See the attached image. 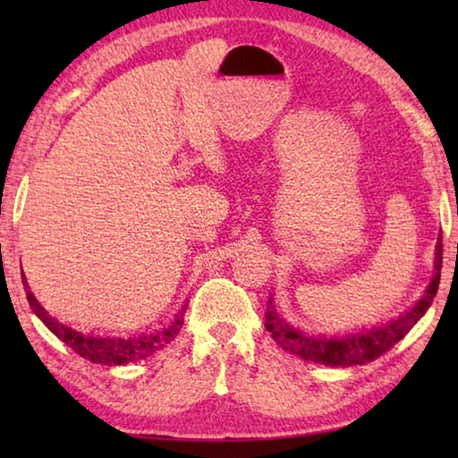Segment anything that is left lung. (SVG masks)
<instances>
[{
    "instance_id": "8db88e82",
    "label": "left lung",
    "mask_w": 458,
    "mask_h": 458,
    "mask_svg": "<svg viewBox=\"0 0 458 458\" xmlns=\"http://www.w3.org/2000/svg\"><path fill=\"white\" fill-rule=\"evenodd\" d=\"M434 268H437V273H434L432 283L426 286L422 299L418 301L408 313L398 317L396 321L382 325V327L352 333V335L341 337V339L313 337V335H307V333H303L301 329L291 327L289 323H284L281 317L275 313L273 299H268V307L265 313V327L284 352L299 355L301 360L323 363V366H333V368L363 366V363L377 360L379 355L396 345L398 341L414 327L416 321L428 311V307L432 305V299L437 297L438 283H440V268H443V238H438L437 267Z\"/></svg>"
}]
</instances>
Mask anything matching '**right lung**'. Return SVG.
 I'll use <instances>...</instances> for the list:
<instances>
[{
    "mask_svg": "<svg viewBox=\"0 0 458 458\" xmlns=\"http://www.w3.org/2000/svg\"><path fill=\"white\" fill-rule=\"evenodd\" d=\"M21 281H24V286L28 289L26 294H28L30 307H32V311L38 317H40L46 327H48L60 341H64L68 347H72L81 358L95 363H103V366H123V363L147 358V355H151L157 350H161V347H165L169 341H174V337L180 333L183 325L185 307L182 309V313L175 317V321L161 331L143 333V335L127 337V339L87 335V333H79L71 327H66V325H62L60 321L54 319L52 315H48V311L38 303L32 291H30L26 278H21Z\"/></svg>",
    "mask_w": 458,
    "mask_h": 458,
    "instance_id": "obj_1",
    "label": "right lung"
}]
</instances>
